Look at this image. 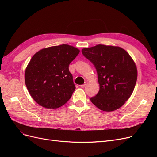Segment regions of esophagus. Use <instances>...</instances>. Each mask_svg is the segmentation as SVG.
Listing matches in <instances>:
<instances>
[{"mask_svg":"<svg viewBox=\"0 0 157 157\" xmlns=\"http://www.w3.org/2000/svg\"><path fill=\"white\" fill-rule=\"evenodd\" d=\"M87 83H88V82H84V84H82V85H80V87H81V88H84L85 86H86V84H87Z\"/></svg>","mask_w":157,"mask_h":157,"instance_id":"esophagus-1","label":"esophagus"}]
</instances>
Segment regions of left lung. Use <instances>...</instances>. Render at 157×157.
<instances>
[{"label": "left lung", "mask_w": 157, "mask_h": 157, "mask_svg": "<svg viewBox=\"0 0 157 157\" xmlns=\"http://www.w3.org/2000/svg\"><path fill=\"white\" fill-rule=\"evenodd\" d=\"M97 71L99 90L90 98L100 110L113 111L122 107L134 91L137 71L128 52L118 46L98 44L82 50Z\"/></svg>", "instance_id": "left-lung-1"}]
</instances>
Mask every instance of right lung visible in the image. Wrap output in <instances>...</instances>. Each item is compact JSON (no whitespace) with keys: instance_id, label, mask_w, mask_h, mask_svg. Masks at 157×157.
Here are the masks:
<instances>
[{"instance_id":"obj_1","label":"right lung","mask_w":157,"mask_h":157,"mask_svg":"<svg viewBox=\"0 0 157 157\" xmlns=\"http://www.w3.org/2000/svg\"><path fill=\"white\" fill-rule=\"evenodd\" d=\"M80 50L68 44L43 48L32 57L25 72L27 88L33 99L46 109L63 105L75 90L69 65Z\"/></svg>"}]
</instances>
